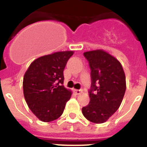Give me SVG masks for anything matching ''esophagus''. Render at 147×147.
Listing matches in <instances>:
<instances>
[{
    "instance_id": "obj_1",
    "label": "esophagus",
    "mask_w": 147,
    "mask_h": 147,
    "mask_svg": "<svg viewBox=\"0 0 147 147\" xmlns=\"http://www.w3.org/2000/svg\"><path fill=\"white\" fill-rule=\"evenodd\" d=\"M74 92L77 95H80V94L83 93V90H75Z\"/></svg>"
}]
</instances>
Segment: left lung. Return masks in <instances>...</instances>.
I'll return each instance as SVG.
<instances>
[{
	"mask_svg": "<svg viewBox=\"0 0 147 147\" xmlns=\"http://www.w3.org/2000/svg\"><path fill=\"white\" fill-rule=\"evenodd\" d=\"M84 57L91 69L90 103L82 108L87 120L103 123L117 111L126 91V76L117 58L103 50L86 51Z\"/></svg>",
	"mask_w": 147,
	"mask_h": 147,
	"instance_id": "obj_1",
	"label": "left lung"
}]
</instances>
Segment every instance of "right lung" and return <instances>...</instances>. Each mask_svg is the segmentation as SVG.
I'll list each match as a JSON object with an SVG mask.
<instances>
[{
    "mask_svg": "<svg viewBox=\"0 0 147 147\" xmlns=\"http://www.w3.org/2000/svg\"><path fill=\"white\" fill-rule=\"evenodd\" d=\"M73 51H58L37 58L23 80V90L28 107L43 122L61 117L72 92L63 84V70Z\"/></svg>",
    "mask_w": 147,
    "mask_h": 147,
    "instance_id": "add662e5",
    "label": "right lung"
}]
</instances>
